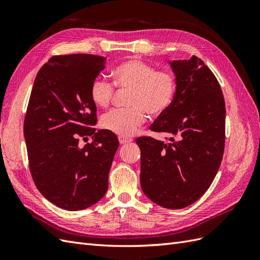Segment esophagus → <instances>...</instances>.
<instances>
[{"label":"esophagus","instance_id":"obj_1","mask_svg":"<svg viewBox=\"0 0 260 260\" xmlns=\"http://www.w3.org/2000/svg\"><path fill=\"white\" fill-rule=\"evenodd\" d=\"M118 139H119V143H120V144L129 143V142H131V141H132L130 138H124V137H119Z\"/></svg>","mask_w":260,"mask_h":260}]
</instances>
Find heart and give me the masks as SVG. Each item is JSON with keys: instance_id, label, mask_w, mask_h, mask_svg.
I'll return each mask as SVG.
<instances>
[{"instance_id": "obj_1", "label": "heart", "mask_w": 260, "mask_h": 260, "mask_svg": "<svg viewBox=\"0 0 260 260\" xmlns=\"http://www.w3.org/2000/svg\"><path fill=\"white\" fill-rule=\"evenodd\" d=\"M113 84L122 91H129L125 109H115L103 116L102 128L119 137H130L146 120V113L158 117L166 113L174 102L177 81L167 70H156L140 59H128L116 66L111 74ZM115 89L103 78H95L90 86L93 104L106 108L112 103Z\"/></svg>"}]
</instances>
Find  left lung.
I'll list each match as a JSON object with an SVG mask.
<instances>
[{
    "instance_id": "obj_1",
    "label": "left lung",
    "mask_w": 260,
    "mask_h": 260,
    "mask_svg": "<svg viewBox=\"0 0 260 260\" xmlns=\"http://www.w3.org/2000/svg\"><path fill=\"white\" fill-rule=\"evenodd\" d=\"M177 91L168 111L152 123L169 135L170 143L140 137L141 187L147 198L168 209L198 201L214 181L222 160L225 104L220 84L204 61L174 60Z\"/></svg>"
}]
</instances>
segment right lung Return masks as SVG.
I'll return each instance as SVG.
<instances>
[{"instance_id":"add662e5","label":"right lung","mask_w":260,"mask_h":260,"mask_svg":"<svg viewBox=\"0 0 260 260\" xmlns=\"http://www.w3.org/2000/svg\"><path fill=\"white\" fill-rule=\"evenodd\" d=\"M105 57L56 55L41 67L23 121L29 168L37 188L62 209L76 211L98 203L108 187V174L119 142L113 132L93 128L96 106L92 81ZM92 139L79 147V141Z\"/></svg>"}]
</instances>
